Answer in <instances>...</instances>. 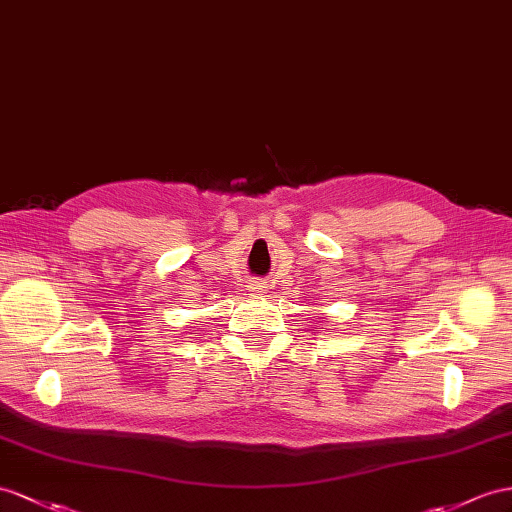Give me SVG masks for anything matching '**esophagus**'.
<instances>
[{"instance_id":"34e87169","label":"esophagus","mask_w":512,"mask_h":512,"mask_svg":"<svg viewBox=\"0 0 512 512\" xmlns=\"http://www.w3.org/2000/svg\"><path fill=\"white\" fill-rule=\"evenodd\" d=\"M251 290H253V292H257V294H264V292L268 290V285H266V281L257 279V281H253V283H251Z\"/></svg>"}]
</instances>
